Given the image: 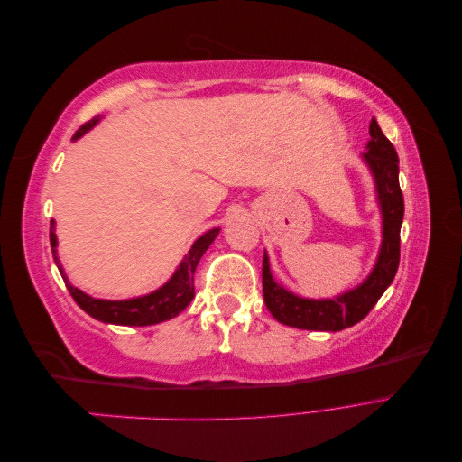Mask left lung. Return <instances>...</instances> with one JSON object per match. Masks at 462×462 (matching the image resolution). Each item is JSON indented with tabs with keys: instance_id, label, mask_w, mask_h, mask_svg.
<instances>
[{
	"instance_id": "obj_1",
	"label": "left lung",
	"mask_w": 462,
	"mask_h": 462,
	"mask_svg": "<svg viewBox=\"0 0 462 462\" xmlns=\"http://www.w3.org/2000/svg\"><path fill=\"white\" fill-rule=\"evenodd\" d=\"M365 160L375 179L377 200L383 216V241L380 258L368 279L356 289L337 299L310 300L300 299L277 285L270 272L268 256L263 253L262 287L263 302L272 316L291 328L310 331H341L365 319L375 302L393 282L401 258V223L404 216V200L399 187V156L395 146L382 133L375 119L370 123V143Z\"/></svg>"
}]
</instances>
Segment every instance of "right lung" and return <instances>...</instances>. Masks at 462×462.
<instances>
[{"instance_id": "obj_1", "label": "right lung", "mask_w": 462, "mask_h": 462, "mask_svg": "<svg viewBox=\"0 0 462 462\" xmlns=\"http://www.w3.org/2000/svg\"><path fill=\"white\" fill-rule=\"evenodd\" d=\"M97 123V117L90 119L88 123L82 125V127L73 134V141L80 138L88 129H92ZM219 229H212L204 233L200 239L192 245L189 250V254L185 260L180 262L177 272L173 277L167 282L162 289L150 292L146 297H138L131 300H100V299H92L87 292H82L80 289L73 287L69 283V279L63 273V268L58 258V239H55V223H50V245H51V253L53 260L58 263L60 273L63 275V282L71 292V297L75 302L80 306L82 310L90 314L92 318L106 321V324H116V326H153L160 324V321L171 319L179 312H183L190 300L194 299V270L202 258V254L208 250V246L214 243L217 236Z\"/></svg>"}]
</instances>
